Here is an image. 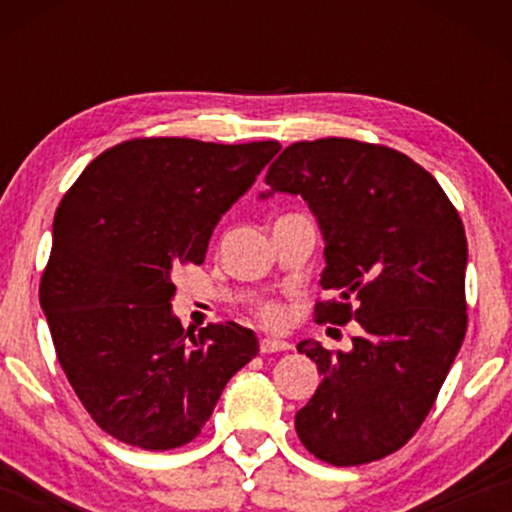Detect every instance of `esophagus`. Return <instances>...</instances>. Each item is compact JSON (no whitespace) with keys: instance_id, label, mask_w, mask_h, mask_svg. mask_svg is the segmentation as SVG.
I'll return each instance as SVG.
<instances>
[{"instance_id":"1","label":"esophagus","mask_w":512,"mask_h":512,"mask_svg":"<svg viewBox=\"0 0 512 512\" xmlns=\"http://www.w3.org/2000/svg\"><path fill=\"white\" fill-rule=\"evenodd\" d=\"M289 349H291V344L284 342V339H276V337L260 339L262 354H276V351H289Z\"/></svg>"}]
</instances>
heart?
Here are the masks:
<instances>
[{
  "label": "heart",
  "mask_w": 512,
  "mask_h": 512,
  "mask_svg": "<svg viewBox=\"0 0 512 512\" xmlns=\"http://www.w3.org/2000/svg\"><path fill=\"white\" fill-rule=\"evenodd\" d=\"M257 315H260L262 322H267V325H281L284 322V308H281L279 303H262L260 308H257Z\"/></svg>",
  "instance_id": "1"
}]
</instances>
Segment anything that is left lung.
<instances>
[{
  "label": "left lung",
  "mask_w": 512,
  "mask_h": 512,
  "mask_svg": "<svg viewBox=\"0 0 512 512\" xmlns=\"http://www.w3.org/2000/svg\"><path fill=\"white\" fill-rule=\"evenodd\" d=\"M269 192L301 195L325 238L315 322L356 320L351 351L305 339L322 383L296 414L317 460L354 467L402 448L419 431L467 332V236L457 209L409 156L356 139L286 146Z\"/></svg>",
  "instance_id": "8db88e82"
}]
</instances>
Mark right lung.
I'll return each mask as SVG.
<instances>
[{
	"mask_svg": "<svg viewBox=\"0 0 512 512\" xmlns=\"http://www.w3.org/2000/svg\"><path fill=\"white\" fill-rule=\"evenodd\" d=\"M279 149L129 139L93 158L62 197L40 308L76 397L122 443L173 450L195 440L260 351L236 322L185 332L170 298L175 269L204 262L216 223Z\"/></svg>",
	"mask_w": 512,
	"mask_h": 512,
	"instance_id": "right-lung-1",
	"label": "right lung"
}]
</instances>
